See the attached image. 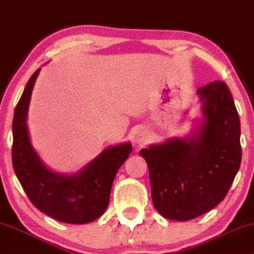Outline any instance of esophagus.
I'll list each match as a JSON object with an SVG mask.
<instances>
[{"label": "esophagus", "instance_id": "esophagus-1", "mask_svg": "<svg viewBox=\"0 0 254 254\" xmlns=\"http://www.w3.org/2000/svg\"><path fill=\"white\" fill-rule=\"evenodd\" d=\"M145 139H146V137L144 136V134L140 133L136 137V143H143V142H145Z\"/></svg>", "mask_w": 254, "mask_h": 254}]
</instances>
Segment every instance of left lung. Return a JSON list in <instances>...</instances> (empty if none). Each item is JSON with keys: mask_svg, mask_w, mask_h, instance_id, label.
Here are the masks:
<instances>
[{"mask_svg": "<svg viewBox=\"0 0 254 254\" xmlns=\"http://www.w3.org/2000/svg\"><path fill=\"white\" fill-rule=\"evenodd\" d=\"M197 91L205 116L200 131L139 151L149 166L153 205L166 219L190 220L216 207L242 163L239 115L225 82Z\"/></svg>", "mask_w": 254, "mask_h": 254, "instance_id": "obj_1", "label": "left lung"}]
</instances>
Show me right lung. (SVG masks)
<instances>
[{
	"mask_svg": "<svg viewBox=\"0 0 254 254\" xmlns=\"http://www.w3.org/2000/svg\"><path fill=\"white\" fill-rule=\"evenodd\" d=\"M38 72L40 69L29 78L15 108L12 166L29 200L41 212L62 223H90L107 210L115 176L129 157L132 145L125 143L109 147L77 175L62 176L48 170L31 147L25 123L31 90Z\"/></svg>",
	"mask_w": 254,
	"mask_h": 254,
	"instance_id": "1",
	"label": "right lung"
}]
</instances>
